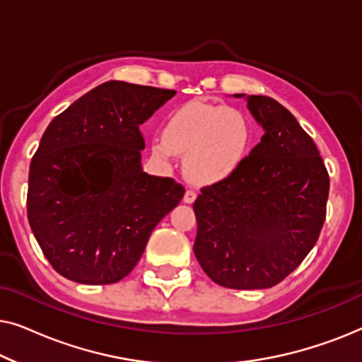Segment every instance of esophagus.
I'll return each instance as SVG.
<instances>
[{
	"mask_svg": "<svg viewBox=\"0 0 362 362\" xmlns=\"http://www.w3.org/2000/svg\"><path fill=\"white\" fill-rule=\"evenodd\" d=\"M196 197H197L196 191H192V189H187V191L185 192V197H182V201L187 202V204H192V202L196 201Z\"/></svg>",
	"mask_w": 362,
	"mask_h": 362,
	"instance_id": "34e87169",
	"label": "esophagus"
}]
</instances>
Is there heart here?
<instances>
[{"mask_svg":"<svg viewBox=\"0 0 362 362\" xmlns=\"http://www.w3.org/2000/svg\"><path fill=\"white\" fill-rule=\"evenodd\" d=\"M250 140V122L237 108L191 102L168 117L151 148L161 161L185 155V175L196 185H214L235 173Z\"/></svg>","mask_w":362,"mask_h":362,"instance_id":"1","label":"heart"}]
</instances>
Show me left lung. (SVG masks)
<instances>
[{
    "label": "left lung",
    "mask_w": 362,
    "mask_h": 362,
    "mask_svg": "<svg viewBox=\"0 0 362 362\" xmlns=\"http://www.w3.org/2000/svg\"><path fill=\"white\" fill-rule=\"evenodd\" d=\"M247 107L264 135L235 173L201 189L192 206L194 254L217 285L262 290L280 284L315 247L329 176L313 138L284 105L250 95Z\"/></svg>",
    "instance_id": "obj_1"
}]
</instances>
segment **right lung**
Wrapping results in <instances>:
<instances>
[{
	"label": "right lung",
	"instance_id": "add662e5",
	"mask_svg": "<svg viewBox=\"0 0 362 362\" xmlns=\"http://www.w3.org/2000/svg\"><path fill=\"white\" fill-rule=\"evenodd\" d=\"M176 90L110 81L49 123L29 166L28 219L57 274L108 285L133 270L185 187L141 170L145 123Z\"/></svg>",
	"mask_w": 362,
	"mask_h": 362
}]
</instances>
